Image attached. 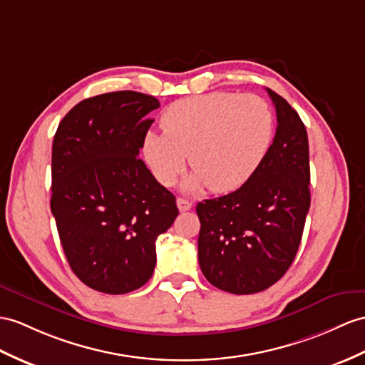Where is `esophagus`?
Returning a JSON list of instances; mask_svg holds the SVG:
<instances>
[{
  "mask_svg": "<svg viewBox=\"0 0 365 365\" xmlns=\"http://www.w3.org/2000/svg\"><path fill=\"white\" fill-rule=\"evenodd\" d=\"M176 204H178V209H180L181 212L192 209V202L189 200H185V198H178Z\"/></svg>",
  "mask_w": 365,
  "mask_h": 365,
  "instance_id": "obj_1",
  "label": "esophagus"
}]
</instances>
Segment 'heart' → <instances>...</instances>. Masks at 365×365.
Masks as SVG:
<instances>
[{
  "mask_svg": "<svg viewBox=\"0 0 365 365\" xmlns=\"http://www.w3.org/2000/svg\"><path fill=\"white\" fill-rule=\"evenodd\" d=\"M163 133L148 131L142 152L156 180L172 185L189 155V190L227 193L251 180L269 152L274 115L255 94L209 93L170 103Z\"/></svg>",
  "mask_w": 365,
  "mask_h": 365,
  "instance_id": "obj_1",
  "label": "heart"
}]
</instances>
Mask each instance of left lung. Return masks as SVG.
Listing matches in <instances>:
<instances>
[{
	"label": "left lung",
	"instance_id": "left-lung-1",
	"mask_svg": "<svg viewBox=\"0 0 365 365\" xmlns=\"http://www.w3.org/2000/svg\"><path fill=\"white\" fill-rule=\"evenodd\" d=\"M268 94L277 130L262 165L242 187L198 202L200 268L213 287L254 294L274 285L297 254L309 209L308 136L297 111Z\"/></svg>",
	"mask_w": 365,
	"mask_h": 365
}]
</instances>
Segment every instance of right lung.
<instances>
[{
	"instance_id": "right-lung-1",
	"label": "right lung",
	"mask_w": 365,
	"mask_h": 365,
	"mask_svg": "<svg viewBox=\"0 0 365 365\" xmlns=\"http://www.w3.org/2000/svg\"><path fill=\"white\" fill-rule=\"evenodd\" d=\"M156 97L115 91L77 103L52 142L51 212L66 260L86 287L125 294L145 285L156 238L178 217L139 150Z\"/></svg>"
}]
</instances>
